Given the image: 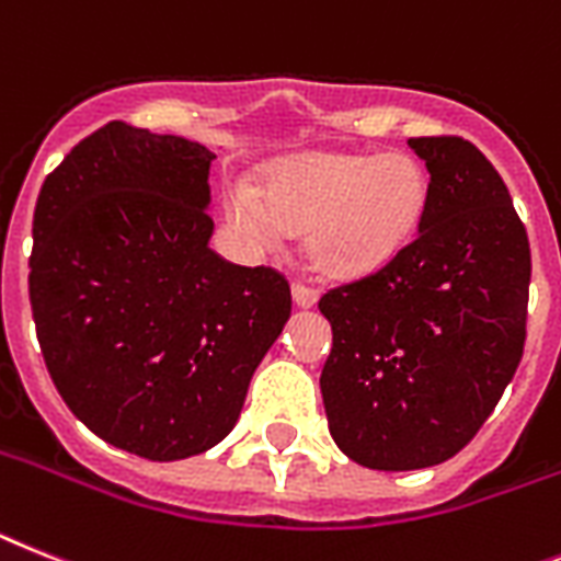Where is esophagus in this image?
I'll list each match as a JSON object with an SVG mask.
<instances>
[{
  "label": "esophagus",
  "instance_id": "34e87169",
  "mask_svg": "<svg viewBox=\"0 0 561 561\" xmlns=\"http://www.w3.org/2000/svg\"><path fill=\"white\" fill-rule=\"evenodd\" d=\"M290 294H294V302L299 305V308H310V305H317L319 299V290L305 285V282H294V285H290Z\"/></svg>",
  "mask_w": 561,
  "mask_h": 561
}]
</instances>
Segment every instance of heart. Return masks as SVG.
I'll return each mask as SVG.
<instances>
[{
	"instance_id": "b5f03b06",
	"label": "heart",
	"mask_w": 561,
	"mask_h": 561,
	"mask_svg": "<svg viewBox=\"0 0 561 561\" xmlns=\"http://www.w3.org/2000/svg\"><path fill=\"white\" fill-rule=\"evenodd\" d=\"M427 205V173L416 159L313 157L271 179L265 193L237 185L225 208L256 242L310 225V253L328 271L353 273L397 256Z\"/></svg>"
}]
</instances>
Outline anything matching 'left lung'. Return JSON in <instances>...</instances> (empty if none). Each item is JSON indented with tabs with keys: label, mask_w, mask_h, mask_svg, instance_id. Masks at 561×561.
Returning <instances> with one entry per match:
<instances>
[{
	"label": "left lung",
	"mask_w": 561,
	"mask_h": 561,
	"mask_svg": "<svg viewBox=\"0 0 561 561\" xmlns=\"http://www.w3.org/2000/svg\"><path fill=\"white\" fill-rule=\"evenodd\" d=\"M431 173L419 233L328 288L322 385L342 454L374 470L439 465L491 416L525 351L530 244L511 193L462 136L408 139Z\"/></svg>",
	"instance_id": "left-lung-1"
}]
</instances>
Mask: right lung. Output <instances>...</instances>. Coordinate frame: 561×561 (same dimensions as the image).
I'll list each match as a JSON object with an SVG mask.
<instances>
[{
  "instance_id": "1",
  "label": "right lung",
  "mask_w": 561,
  "mask_h": 561,
  "mask_svg": "<svg viewBox=\"0 0 561 561\" xmlns=\"http://www.w3.org/2000/svg\"><path fill=\"white\" fill-rule=\"evenodd\" d=\"M210 153L107 122L33 210L31 308L59 397L99 439L153 462L222 442L290 317L276 267L208 248Z\"/></svg>"
}]
</instances>
